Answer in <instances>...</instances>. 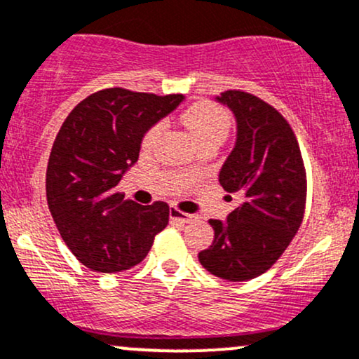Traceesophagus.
Instances as JSON below:
<instances>
[{
	"label": "esophagus",
	"instance_id": "34e87169",
	"mask_svg": "<svg viewBox=\"0 0 359 359\" xmlns=\"http://www.w3.org/2000/svg\"><path fill=\"white\" fill-rule=\"evenodd\" d=\"M170 219H172V221H179V222L187 224V222L192 221L194 215L185 214V212H182V210L177 209V207H172V209H170Z\"/></svg>",
	"mask_w": 359,
	"mask_h": 359
}]
</instances>
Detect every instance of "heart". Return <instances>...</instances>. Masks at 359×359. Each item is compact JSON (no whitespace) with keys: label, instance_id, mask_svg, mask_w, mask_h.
Here are the masks:
<instances>
[{"label":"heart","instance_id":"obj_1","mask_svg":"<svg viewBox=\"0 0 359 359\" xmlns=\"http://www.w3.org/2000/svg\"><path fill=\"white\" fill-rule=\"evenodd\" d=\"M182 123L185 125L189 133H191L197 147L210 144L221 145L226 140L229 128H231V116L224 109L210 102H197L192 103L182 114ZM165 128V123H154L144 135V145L150 147L161 137Z\"/></svg>","mask_w":359,"mask_h":359}]
</instances>
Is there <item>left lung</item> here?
<instances>
[{"label": "left lung", "mask_w": 359, "mask_h": 359, "mask_svg": "<svg viewBox=\"0 0 359 359\" xmlns=\"http://www.w3.org/2000/svg\"><path fill=\"white\" fill-rule=\"evenodd\" d=\"M217 100L237 122L219 182L241 204L226 222L210 219L214 241L198 261L210 274L241 283L266 273L291 244L304 217L308 184L294 132L273 105L241 90H227Z\"/></svg>", "instance_id": "8db88e82"}]
</instances>
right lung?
Returning <instances> with one entry per match:
<instances>
[{"instance_id": "add662e5", "label": "right lung", "mask_w": 359, "mask_h": 359, "mask_svg": "<svg viewBox=\"0 0 359 359\" xmlns=\"http://www.w3.org/2000/svg\"><path fill=\"white\" fill-rule=\"evenodd\" d=\"M182 100L114 86L86 97L63 122L46 167V201L65 244L88 269H130L167 227L165 202L125 201L116 185L138 161L145 132Z\"/></svg>"}]
</instances>
